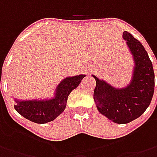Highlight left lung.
Returning a JSON list of instances; mask_svg holds the SVG:
<instances>
[{"mask_svg": "<svg viewBox=\"0 0 157 157\" xmlns=\"http://www.w3.org/2000/svg\"><path fill=\"white\" fill-rule=\"evenodd\" d=\"M122 37L134 61L128 85L114 87L92 75L96 80L94 99L98 111L118 124L128 123L140 117L150 104L155 89L153 64L146 50L129 32L124 31Z\"/></svg>", "mask_w": 157, "mask_h": 157, "instance_id": "1", "label": "left lung"}]
</instances>
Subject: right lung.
<instances>
[{"instance_id": "1", "label": "right lung", "mask_w": 157, "mask_h": 157, "mask_svg": "<svg viewBox=\"0 0 157 157\" xmlns=\"http://www.w3.org/2000/svg\"><path fill=\"white\" fill-rule=\"evenodd\" d=\"M86 76L79 74L64 78L57 85L52 98L34 100L14 98L15 110L21 116L35 123L44 124L52 121L64 111L68 96L72 90L78 86Z\"/></svg>"}]
</instances>
